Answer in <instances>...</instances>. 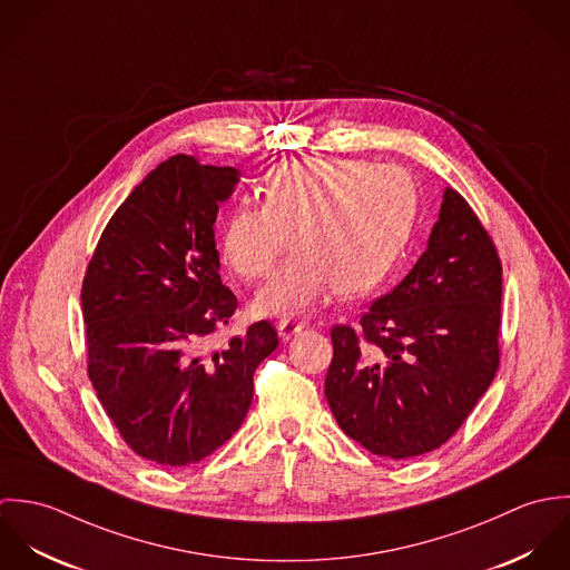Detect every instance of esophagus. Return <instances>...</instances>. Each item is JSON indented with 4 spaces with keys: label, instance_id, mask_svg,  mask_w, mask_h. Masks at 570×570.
Wrapping results in <instances>:
<instances>
[{
    "label": "esophagus",
    "instance_id": "esophagus-1",
    "mask_svg": "<svg viewBox=\"0 0 570 570\" xmlns=\"http://www.w3.org/2000/svg\"><path fill=\"white\" fill-rule=\"evenodd\" d=\"M278 335H281V340H292L296 333H301L303 328H305V323H296V321H281L278 325Z\"/></svg>",
    "mask_w": 570,
    "mask_h": 570
}]
</instances>
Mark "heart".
Segmentation results:
<instances>
[{
	"instance_id": "1",
	"label": "heart",
	"mask_w": 570,
	"mask_h": 570,
	"mask_svg": "<svg viewBox=\"0 0 570 570\" xmlns=\"http://www.w3.org/2000/svg\"><path fill=\"white\" fill-rule=\"evenodd\" d=\"M419 210L406 168L362 158H309L272 168L261 204H237L219 237L222 261L244 281L294 256L256 294L258 316L309 314L333 292L362 296L400 263Z\"/></svg>"
}]
</instances>
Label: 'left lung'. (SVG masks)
<instances>
[{
	"mask_svg": "<svg viewBox=\"0 0 570 570\" xmlns=\"http://www.w3.org/2000/svg\"><path fill=\"white\" fill-rule=\"evenodd\" d=\"M502 265L472 206L445 188L428 249L360 328H331L325 395L346 436L412 459L441 448L485 395L500 362Z\"/></svg>",
	"mask_w": 570,
	"mask_h": 570,
	"instance_id": "1",
	"label": "left lung"
}]
</instances>
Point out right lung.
<instances>
[{
    "mask_svg": "<svg viewBox=\"0 0 570 570\" xmlns=\"http://www.w3.org/2000/svg\"><path fill=\"white\" fill-rule=\"evenodd\" d=\"M237 181L233 166L168 158L118 206L82 278L91 386L122 441L164 468L199 463L239 430L254 371L278 346L261 321L208 351L237 309L213 230Z\"/></svg>",
    "mask_w": 570,
    "mask_h": 570,
    "instance_id": "right-lung-1",
    "label": "right lung"
}]
</instances>
